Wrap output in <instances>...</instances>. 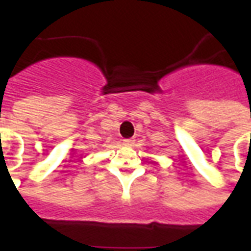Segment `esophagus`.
Returning a JSON list of instances; mask_svg holds the SVG:
<instances>
[{"mask_svg": "<svg viewBox=\"0 0 251 251\" xmlns=\"http://www.w3.org/2000/svg\"><path fill=\"white\" fill-rule=\"evenodd\" d=\"M134 144V140H131V138H125L124 140V145H126V147H131Z\"/></svg>", "mask_w": 251, "mask_h": 251, "instance_id": "1", "label": "esophagus"}]
</instances>
